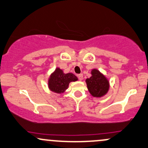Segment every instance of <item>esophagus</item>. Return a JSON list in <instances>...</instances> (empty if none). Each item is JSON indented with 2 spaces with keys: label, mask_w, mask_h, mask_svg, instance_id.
I'll return each mask as SVG.
<instances>
[{
  "label": "esophagus",
  "mask_w": 148,
  "mask_h": 148,
  "mask_svg": "<svg viewBox=\"0 0 148 148\" xmlns=\"http://www.w3.org/2000/svg\"><path fill=\"white\" fill-rule=\"evenodd\" d=\"M83 77H84V76H83L82 74H79V75H78V78H79V81H82Z\"/></svg>",
  "instance_id": "obj_1"
}]
</instances>
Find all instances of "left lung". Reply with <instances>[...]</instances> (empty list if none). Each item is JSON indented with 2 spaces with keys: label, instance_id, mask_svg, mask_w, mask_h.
Returning a JSON list of instances; mask_svg holds the SVG:
<instances>
[{
  "label": "left lung",
  "instance_id": "8db88e82",
  "mask_svg": "<svg viewBox=\"0 0 148 148\" xmlns=\"http://www.w3.org/2000/svg\"><path fill=\"white\" fill-rule=\"evenodd\" d=\"M91 74V77L86 81L88 90L93 97H102L106 94L109 88L108 80L97 69H92Z\"/></svg>",
  "mask_w": 148,
  "mask_h": 148
}]
</instances>
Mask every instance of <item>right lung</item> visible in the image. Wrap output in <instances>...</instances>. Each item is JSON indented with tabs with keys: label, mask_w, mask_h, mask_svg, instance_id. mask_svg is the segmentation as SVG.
I'll use <instances>...</instances> for the list:
<instances>
[{
	"label": "right lung",
	"mask_w": 148,
	"mask_h": 148,
	"mask_svg": "<svg viewBox=\"0 0 148 148\" xmlns=\"http://www.w3.org/2000/svg\"><path fill=\"white\" fill-rule=\"evenodd\" d=\"M77 77L72 74H64L60 68L56 69L49 80V87L54 92L63 93L68 88L69 83L77 81Z\"/></svg>",
	"instance_id": "right-lung-1"
}]
</instances>
